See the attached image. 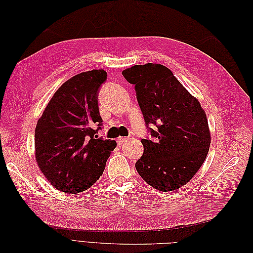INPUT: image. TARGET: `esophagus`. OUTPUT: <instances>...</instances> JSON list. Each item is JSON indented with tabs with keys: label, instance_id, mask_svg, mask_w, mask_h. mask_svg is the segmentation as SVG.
I'll list each match as a JSON object with an SVG mask.
<instances>
[{
	"label": "esophagus",
	"instance_id": "34e87169",
	"mask_svg": "<svg viewBox=\"0 0 253 253\" xmlns=\"http://www.w3.org/2000/svg\"><path fill=\"white\" fill-rule=\"evenodd\" d=\"M126 140H127V137H119V138H117V143L122 144L124 142H126Z\"/></svg>",
	"mask_w": 253,
	"mask_h": 253
}]
</instances>
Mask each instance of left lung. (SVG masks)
I'll return each instance as SVG.
<instances>
[{
  "label": "left lung",
  "mask_w": 253,
  "mask_h": 253,
  "mask_svg": "<svg viewBox=\"0 0 253 253\" xmlns=\"http://www.w3.org/2000/svg\"><path fill=\"white\" fill-rule=\"evenodd\" d=\"M122 75L135 86L151 135L141 139L143 154L135 165L137 172L159 191L185 186L200 170L210 147L208 120L201 103L162 64L135 65Z\"/></svg>",
  "instance_id": "obj_1"
}]
</instances>
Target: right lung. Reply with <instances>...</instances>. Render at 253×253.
Returning <instances> with one entry per match:
<instances>
[{"label":"right lung","instance_id":"right-lung-1","mask_svg":"<svg viewBox=\"0 0 253 253\" xmlns=\"http://www.w3.org/2000/svg\"><path fill=\"white\" fill-rule=\"evenodd\" d=\"M104 70L74 76L53 94L35 132L36 159L56 189L76 194L90 188L102 175L116 141L98 138L102 127L99 88Z\"/></svg>","mask_w":253,"mask_h":253}]
</instances>
